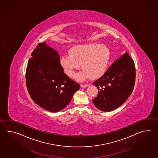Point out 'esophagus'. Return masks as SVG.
<instances>
[{
    "label": "esophagus",
    "instance_id": "obj_1",
    "mask_svg": "<svg viewBox=\"0 0 158 158\" xmlns=\"http://www.w3.org/2000/svg\"><path fill=\"white\" fill-rule=\"evenodd\" d=\"M89 85V84H81V88H86V87H88Z\"/></svg>",
    "mask_w": 158,
    "mask_h": 158
}]
</instances>
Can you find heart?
<instances>
[{
  "instance_id": "b5f03b06",
  "label": "heart",
  "mask_w": 158,
  "mask_h": 158,
  "mask_svg": "<svg viewBox=\"0 0 158 158\" xmlns=\"http://www.w3.org/2000/svg\"><path fill=\"white\" fill-rule=\"evenodd\" d=\"M69 55L62 57L60 63L65 74L74 77L75 70L81 68L84 71L77 75L79 81H84L90 77L95 79L102 76L109 64L111 52L105 44L89 43L75 45L69 49Z\"/></svg>"
}]
</instances>
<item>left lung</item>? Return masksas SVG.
I'll use <instances>...</instances> for the list:
<instances>
[{"mask_svg":"<svg viewBox=\"0 0 158 158\" xmlns=\"http://www.w3.org/2000/svg\"><path fill=\"white\" fill-rule=\"evenodd\" d=\"M135 77L134 61L126 52L94 82L98 90L97 96L93 100L94 106L106 112L119 107L132 94Z\"/></svg>","mask_w":158,"mask_h":158,"instance_id":"left-lung-1","label":"left lung"}]
</instances>
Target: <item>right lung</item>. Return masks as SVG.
<instances>
[{"label": "right lung", "instance_id": "obj_1", "mask_svg": "<svg viewBox=\"0 0 158 158\" xmlns=\"http://www.w3.org/2000/svg\"><path fill=\"white\" fill-rule=\"evenodd\" d=\"M29 58L26 83L35 103L51 112H58L67 106L80 85L64 73L60 55L45 42L39 43Z\"/></svg>", "mask_w": 158, "mask_h": 158}]
</instances>
